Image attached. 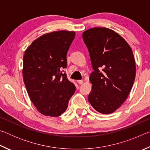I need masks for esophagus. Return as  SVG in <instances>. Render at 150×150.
Masks as SVG:
<instances>
[{"label":"esophagus","mask_w":150,"mask_h":150,"mask_svg":"<svg viewBox=\"0 0 150 150\" xmlns=\"http://www.w3.org/2000/svg\"><path fill=\"white\" fill-rule=\"evenodd\" d=\"M77 83H79V84H82V83H83V80H78L77 81Z\"/></svg>","instance_id":"34e87169"}]
</instances>
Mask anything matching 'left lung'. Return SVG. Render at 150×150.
Wrapping results in <instances>:
<instances>
[{
    "mask_svg": "<svg viewBox=\"0 0 150 150\" xmlns=\"http://www.w3.org/2000/svg\"><path fill=\"white\" fill-rule=\"evenodd\" d=\"M93 72L88 102L98 112L110 114L128 97L136 77L132 50L123 38L106 28L96 27L83 33Z\"/></svg>",
    "mask_w": 150,
    "mask_h": 150,
    "instance_id": "1",
    "label": "left lung"
}]
</instances>
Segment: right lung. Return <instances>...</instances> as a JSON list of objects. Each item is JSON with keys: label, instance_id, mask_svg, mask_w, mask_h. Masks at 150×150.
Masks as SVG:
<instances>
[{"label": "right lung", "instance_id": "obj_1", "mask_svg": "<svg viewBox=\"0 0 150 150\" xmlns=\"http://www.w3.org/2000/svg\"><path fill=\"white\" fill-rule=\"evenodd\" d=\"M71 31H57L34 40L25 51L23 77L30 98L45 116H60L66 110L75 86L67 77V54L75 38Z\"/></svg>", "mask_w": 150, "mask_h": 150}]
</instances>
